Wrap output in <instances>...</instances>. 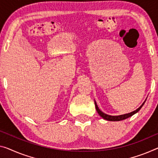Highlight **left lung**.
Listing matches in <instances>:
<instances>
[{
	"instance_id": "left-lung-1",
	"label": "left lung",
	"mask_w": 158,
	"mask_h": 158,
	"mask_svg": "<svg viewBox=\"0 0 158 158\" xmlns=\"http://www.w3.org/2000/svg\"><path fill=\"white\" fill-rule=\"evenodd\" d=\"M94 104H95V107H96V110L97 111H98V114L99 115H100L105 120H107V121H121V120H123V119H126V118H127L128 117H130V116H133L134 114L137 113L138 111H139L140 109L143 106L144 103L142 104L141 106H140L139 108H138L136 110L132 111V112L131 113H128V114H123V115H119V116H110V115H108V114H106L103 113L102 111L99 110V109L98 108V105H97V104L95 102H94Z\"/></svg>"
}]
</instances>
